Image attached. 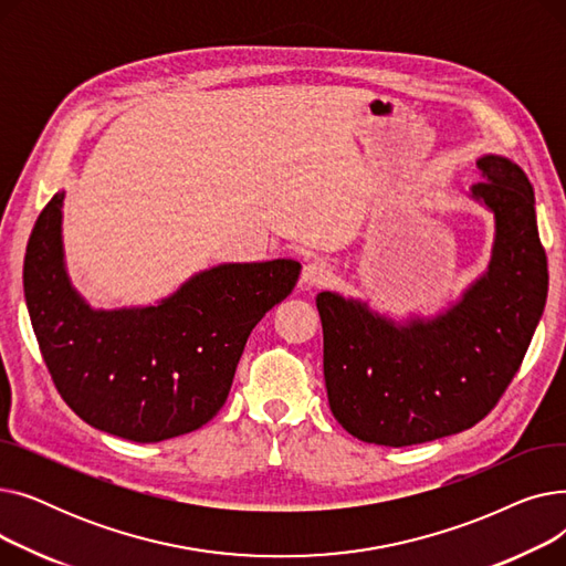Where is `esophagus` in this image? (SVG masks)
I'll return each instance as SVG.
<instances>
[{
    "label": "esophagus",
    "instance_id": "esophagus-1",
    "mask_svg": "<svg viewBox=\"0 0 566 566\" xmlns=\"http://www.w3.org/2000/svg\"><path fill=\"white\" fill-rule=\"evenodd\" d=\"M331 275H333L331 265L325 263V261H321V259H314V261H307V263H305L301 282H303L305 286H321V284H325V282L331 280Z\"/></svg>",
    "mask_w": 566,
    "mask_h": 566
}]
</instances>
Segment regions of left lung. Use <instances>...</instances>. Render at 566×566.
Wrapping results in <instances>:
<instances>
[{"instance_id":"8db88e82","label":"left lung","mask_w":566,"mask_h":566,"mask_svg":"<svg viewBox=\"0 0 566 566\" xmlns=\"http://www.w3.org/2000/svg\"><path fill=\"white\" fill-rule=\"evenodd\" d=\"M472 197L495 216L489 271L433 321L395 325L323 291V376L335 420L385 448L429 442L482 422L514 380L548 295L534 190L507 158L478 160Z\"/></svg>"}]
</instances>
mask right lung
Returning <instances> with one entry per match:
<instances>
[{
  "instance_id": "right-lung-1",
  "label": "right lung",
  "mask_w": 566,
  "mask_h": 566,
  "mask_svg": "<svg viewBox=\"0 0 566 566\" xmlns=\"http://www.w3.org/2000/svg\"><path fill=\"white\" fill-rule=\"evenodd\" d=\"M62 201L41 211L24 254V298L43 363L69 408L112 436L160 442L213 420L245 342L293 291L301 263H224L158 307L94 312L62 256Z\"/></svg>"
}]
</instances>
